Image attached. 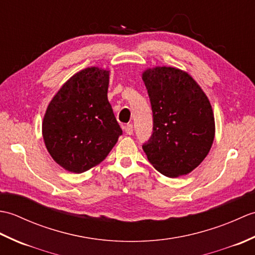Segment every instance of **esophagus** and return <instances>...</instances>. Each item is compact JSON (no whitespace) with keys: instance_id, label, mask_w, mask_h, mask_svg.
Listing matches in <instances>:
<instances>
[{"instance_id":"esophagus-1","label":"esophagus","mask_w":255,"mask_h":255,"mask_svg":"<svg viewBox=\"0 0 255 255\" xmlns=\"http://www.w3.org/2000/svg\"><path fill=\"white\" fill-rule=\"evenodd\" d=\"M125 131H126L127 134H132L133 133V127L131 124H128L127 126H125Z\"/></svg>"}]
</instances>
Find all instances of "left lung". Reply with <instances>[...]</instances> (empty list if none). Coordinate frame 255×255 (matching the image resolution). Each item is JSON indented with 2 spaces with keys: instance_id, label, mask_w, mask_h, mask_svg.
<instances>
[{
  "instance_id": "left-lung-1",
  "label": "left lung",
  "mask_w": 255,
  "mask_h": 255,
  "mask_svg": "<svg viewBox=\"0 0 255 255\" xmlns=\"http://www.w3.org/2000/svg\"><path fill=\"white\" fill-rule=\"evenodd\" d=\"M142 80L153 113V133L143 151L161 174L172 178L188 174L214 142L215 117L208 97L191 75L177 68H149Z\"/></svg>"
}]
</instances>
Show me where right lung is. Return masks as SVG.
<instances>
[{"mask_svg":"<svg viewBox=\"0 0 255 255\" xmlns=\"http://www.w3.org/2000/svg\"><path fill=\"white\" fill-rule=\"evenodd\" d=\"M110 71L85 68L64 83L48 105L42 138L64 170L83 173L99 165L123 133L107 99Z\"/></svg>","mask_w":255,"mask_h":255,"instance_id":"obj_1","label":"right lung"}]
</instances>
